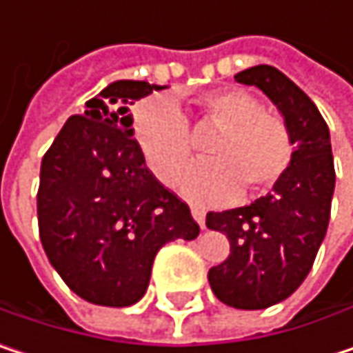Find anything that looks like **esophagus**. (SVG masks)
<instances>
[{
  "instance_id": "esophagus-1",
  "label": "esophagus",
  "mask_w": 353,
  "mask_h": 353,
  "mask_svg": "<svg viewBox=\"0 0 353 353\" xmlns=\"http://www.w3.org/2000/svg\"><path fill=\"white\" fill-rule=\"evenodd\" d=\"M190 210H192V216H194V221H196L200 227H204V219H206V212H204V208H202V206H198V204H192V206H190Z\"/></svg>"
}]
</instances>
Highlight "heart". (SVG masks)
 Masks as SVG:
<instances>
[{
  "label": "heart",
  "mask_w": 353,
  "mask_h": 353,
  "mask_svg": "<svg viewBox=\"0 0 353 353\" xmlns=\"http://www.w3.org/2000/svg\"><path fill=\"white\" fill-rule=\"evenodd\" d=\"M202 124L219 130L206 149L208 159L192 165L179 188L185 196L206 202L261 196L286 176L294 159V139L288 122L265 110L243 90H212L194 100ZM134 139L151 174L165 185L194 153L190 122L170 98H151L134 110Z\"/></svg>",
  "instance_id": "obj_1"
}]
</instances>
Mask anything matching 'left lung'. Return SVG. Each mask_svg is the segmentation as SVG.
I'll return each mask as SVG.
<instances>
[{
    "mask_svg": "<svg viewBox=\"0 0 353 353\" xmlns=\"http://www.w3.org/2000/svg\"><path fill=\"white\" fill-rule=\"evenodd\" d=\"M235 79L259 88L280 108L294 139V159L270 194L206 214V227L231 243L229 257L208 272L214 296L255 311L288 299L309 276L331 216L335 168L327 122L294 81L270 65L245 69Z\"/></svg>",
    "mask_w": 353,
    "mask_h": 353,
    "instance_id": "1",
    "label": "left lung"
}]
</instances>
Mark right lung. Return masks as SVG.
<instances>
[{
	"instance_id": "1",
	"label": "right lung",
	"mask_w": 353,
	"mask_h": 353,
	"mask_svg": "<svg viewBox=\"0 0 353 353\" xmlns=\"http://www.w3.org/2000/svg\"><path fill=\"white\" fill-rule=\"evenodd\" d=\"M163 90L114 81L69 116L42 157L38 233L63 282L83 301L130 307L149 286L157 251L198 237L188 204L145 163L130 106Z\"/></svg>"
}]
</instances>
